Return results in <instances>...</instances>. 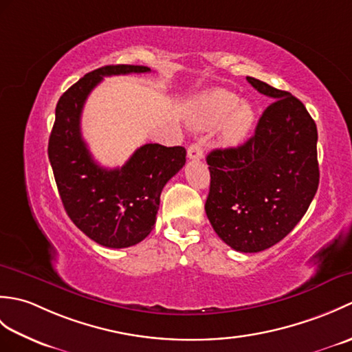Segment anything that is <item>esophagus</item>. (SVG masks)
<instances>
[{"mask_svg":"<svg viewBox=\"0 0 352 352\" xmlns=\"http://www.w3.org/2000/svg\"><path fill=\"white\" fill-rule=\"evenodd\" d=\"M188 157L189 160H201L204 157V151H203V144L199 140L193 142V144L188 148Z\"/></svg>","mask_w":352,"mask_h":352,"instance_id":"34e87169","label":"esophagus"}]
</instances>
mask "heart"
<instances>
[{"label": "heart", "mask_w": 352, "mask_h": 352, "mask_svg": "<svg viewBox=\"0 0 352 352\" xmlns=\"http://www.w3.org/2000/svg\"><path fill=\"white\" fill-rule=\"evenodd\" d=\"M236 95L227 91H213L197 101L192 113V124L198 129H208L226 122L222 129V142L237 145L246 138L254 124V111L248 104H239Z\"/></svg>", "instance_id": "obj_1"}]
</instances>
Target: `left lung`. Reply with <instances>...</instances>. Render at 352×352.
I'll return each mask as SVG.
<instances>
[{
    "mask_svg": "<svg viewBox=\"0 0 352 352\" xmlns=\"http://www.w3.org/2000/svg\"><path fill=\"white\" fill-rule=\"evenodd\" d=\"M246 80L275 101L245 144L207 155L210 192L206 213L216 234L231 248L258 252L286 237L315 198L318 130L294 95L257 78Z\"/></svg>",
    "mask_w": 352,
    "mask_h": 352,
    "instance_id": "left-lung-1",
    "label": "left lung"
}]
</instances>
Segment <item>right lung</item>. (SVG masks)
Here are the masks:
<instances>
[{"mask_svg": "<svg viewBox=\"0 0 352 352\" xmlns=\"http://www.w3.org/2000/svg\"><path fill=\"white\" fill-rule=\"evenodd\" d=\"M149 71L138 65L102 66L72 85L56 107L48 157L58 195L71 221L107 248H129L151 233L160 193L184 166L186 149L146 144L122 168H102L81 138V111L102 77Z\"/></svg>", "mask_w": 352, "mask_h": 352, "instance_id": "obj_1", "label": "right lung"}]
</instances>
